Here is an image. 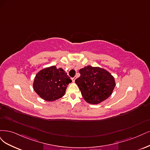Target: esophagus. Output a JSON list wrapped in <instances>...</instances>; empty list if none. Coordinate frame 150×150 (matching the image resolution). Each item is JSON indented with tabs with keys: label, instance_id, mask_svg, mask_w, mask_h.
Instances as JSON below:
<instances>
[{
	"label": "esophagus",
	"instance_id": "esophagus-1",
	"mask_svg": "<svg viewBox=\"0 0 150 150\" xmlns=\"http://www.w3.org/2000/svg\"><path fill=\"white\" fill-rule=\"evenodd\" d=\"M71 80H72V81H73V82H75V78H73V79H72Z\"/></svg>",
	"mask_w": 150,
	"mask_h": 150
}]
</instances>
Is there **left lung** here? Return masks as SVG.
<instances>
[{
  "instance_id": "obj_1",
  "label": "left lung",
  "mask_w": 150,
  "mask_h": 150,
  "mask_svg": "<svg viewBox=\"0 0 150 150\" xmlns=\"http://www.w3.org/2000/svg\"><path fill=\"white\" fill-rule=\"evenodd\" d=\"M79 72L80 76L75 80V83L87 103H100L112 94L115 80L107 70L88 65L80 69Z\"/></svg>"
}]
</instances>
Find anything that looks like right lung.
Instances as JSON below:
<instances>
[{
  "instance_id": "1",
  "label": "right lung",
  "mask_w": 150,
  "mask_h": 150,
  "mask_svg": "<svg viewBox=\"0 0 150 150\" xmlns=\"http://www.w3.org/2000/svg\"><path fill=\"white\" fill-rule=\"evenodd\" d=\"M71 82V80L65 70L52 66L41 70L36 74L33 88L41 98L53 101L65 95L67 85Z\"/></svg>"
}]
</instances>
